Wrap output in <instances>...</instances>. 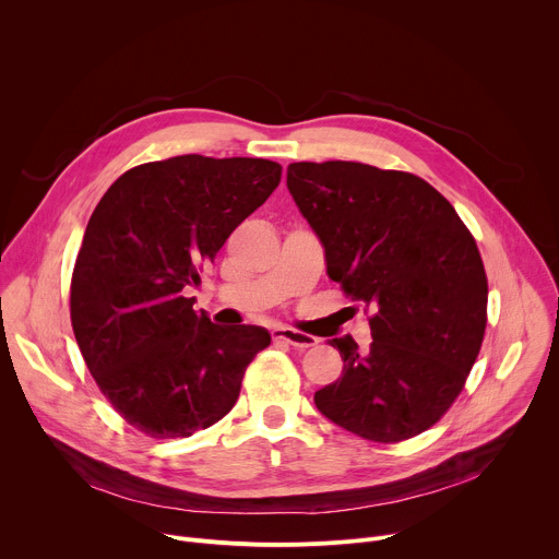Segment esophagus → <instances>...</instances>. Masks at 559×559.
<instances>
[{
	"label": "esophagus",
	"mask_w": 559,
	"mask_h": 559,
	"mask_svg": "<svg viewBox=\"0 0 559 559\" xmlns=\"http://www.w3.org/2000/svg\"><path fill=\"white\" fill-rule=\"evenodd\" d=\"M272 338L281 341V343H287L296 349H307V347L318 345V338H313L309 334H302V332H296V330H289V328H274Z\"/></svg>",
	"instance_id": "1"
}]
</instances>
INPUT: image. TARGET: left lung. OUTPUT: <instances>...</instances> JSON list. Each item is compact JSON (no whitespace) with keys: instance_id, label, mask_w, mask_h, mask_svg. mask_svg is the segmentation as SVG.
I'll use <instances>...</instances> for the list:
<instances>
[{"instance_id":"obj_1","label":"left lung","mask_w":559,"mask_h":559,"mask_svg":"<svg viewBox=\"0 0 559 559\" xmlns=\"http://www.w3.org/2000/svg\"><path fill=\"white\" fill-rule=\"evenodd\" d=\"M287 190L328 274L373 309V343L334 338L343 376L313 393L334 425L401 442L436 425L480 352L487 274L453 205L420 177L356 162L289 164Z\"/></svg>"}]
</instances>
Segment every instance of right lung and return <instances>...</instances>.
Returning <instances> with one entry per match:
<instances>
[{"instance_id": "obj_1", "label": "right lung", "mask_w": 559, "mask_h": 559, "mask_svg": "<svg viewBox=\"0 0 559 559\" xmlns=\"http://www.w3.org/2000/svg\"><path fill=\"white\" fill-rule=\"evenodd\" d=\"M267 158L173 156L121 175L95 207L70 285L82 356L121 418L188 438L236 403L265 328L214 325L188 287L281 181Z\"/></svg>"}]
</instances>
